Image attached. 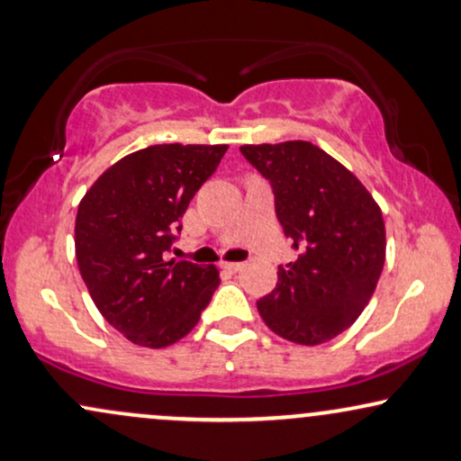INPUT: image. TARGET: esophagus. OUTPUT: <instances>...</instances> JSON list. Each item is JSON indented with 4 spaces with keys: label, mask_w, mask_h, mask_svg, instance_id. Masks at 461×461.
<instances>
[{
    "label": "esophagus",
    "mask_w": 461,
    "mask_h": 461,
    "mask_svg": "<svg viewBox=\"0 0 461 461\" xmlns=\"http://www.w3.org/2000/svg\"><path fill=\"white\" fill-rule=\"evenodd\" d=\"M242 267H245L242 262H223V264H221V268H225L227 273H238Z\"/></svg>",
    "instance_id": "obj_1"
}]
</instances>
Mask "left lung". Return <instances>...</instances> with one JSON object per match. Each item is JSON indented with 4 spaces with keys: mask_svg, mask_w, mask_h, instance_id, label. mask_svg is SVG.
Returning <instances> with one entry per match:
<instances>
[{
    "mask_svg": "<svg viewBox=\"0 0 461 461\" xmlns=\"http://www.w3.org/2000/svg\"><path fill=\"white\" fill-rule=\"evenodd\" d=\"M275 194V214L301 256L277 268L258 312L277 336L314 347L356 322L385 260L382 210L359 179L305 140L245 145Z\"/></svg>",
    "mask_w": 461,
    "mask_h": 461,
    "instance_id": "8db88e82",
    "label": "left lung"
}]
</instances>
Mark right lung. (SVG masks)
I'll return each mask as SVG.
<instances>
[{
  "mask_svg": "<svg viewBox=\"0 0 461 461\" xmlns=\"http://www.w3.org/2000/svg\"><path fill=\"white\" fill-rule=\"evenodd\" d=\"M227 145H153L104 173L77 208L76 256L104 319L140 347L177 342L221 279L214 267L167 260L190 199Z\"/></svg>",
  "mask_w": 461,
  "mask_h": 461,
  "instance_id": "1",
  "label": "right lung"
}]
</instances>
